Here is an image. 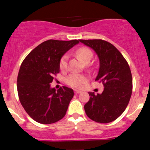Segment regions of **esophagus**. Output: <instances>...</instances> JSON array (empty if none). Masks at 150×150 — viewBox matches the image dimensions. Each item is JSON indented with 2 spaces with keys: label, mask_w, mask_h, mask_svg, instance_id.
<instances>
[{
  "label": "esophagus",
  "mask_w": 150,
  "mask_h": 150,
  "mask_svg": "<svg viewBox=\"0 0 150 150\" xmlns=\"http://www.w3.org/2000/svg\"><path fill=\"white\" fill-rule=\"evenodd\" d=\"M74 93L76 94H79V93H82V91H81V90H79V89H74Z\"/></svg>",
  "instance_id": "1"
}]
</instances>
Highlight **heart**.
Masks as SVG:
<instances>
[{
  "label": "heart",
  "instance_id": "1",
  "mask_svg": "<svg viewBox=\"0 0 150 150\" xmlns=\"http://www.w3.org/2000/svg\"><path fill=\"white\" fill-rule=\"evenodd\" d=\"M76 54L85 64L89 63L93 57V52L87 47H81L77 49L76 51ZM67 59H68V56L67 54H64L61 57L60 63H59V66L61 69H65L67 68ZM87 80V77L85 75L73 73L69 74L65 79V83L71 87L80 88L83 85V84L86 83Z\"/></svg>",
  "mask_w": 150,
  "mask_h": 150
}]
</instances>
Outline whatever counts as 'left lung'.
<instances>
[{
	"instance_id": "1",
	"label": "left lung",
	"mask_w": 150,
	"mask_h": 150,
	"mask_svg": "<svg viewBox=\"0 0 150 150\" xmlns=\"http://www.w3.org/2000/svg\"><path fill=\"white\" fill-rule=\"evenodd\" d=\"M79 40L97 54L100 68L96 81L102 82L104 87L100 94L89 92V100L84 106L85 112L96 122H111L124 112L130 101L132 91L130 67L110 43L102 40Z\"/></svg>"
}]
</instances>
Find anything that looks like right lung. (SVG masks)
Here are the masks:
<instances>
[{"instance_id": "add662e5", "label": "right lung", "mask_w": 150, "mask_h": 150, "mask_svg": "<svg viewBox=\"0 0 150 150\" xmlns=\"http://www.w3.org/2000/svg\"><path fill=\"white\" fill-rule=\"evenodd\" d=\"M79 43L76 40H47L33 49L22 62L17 80L18 96L24 110L35 122L53 124L66 114L73 89L63 86L56 90L50 87V83L59 72L61 57Z\"/></svg>"}]
</instances>
